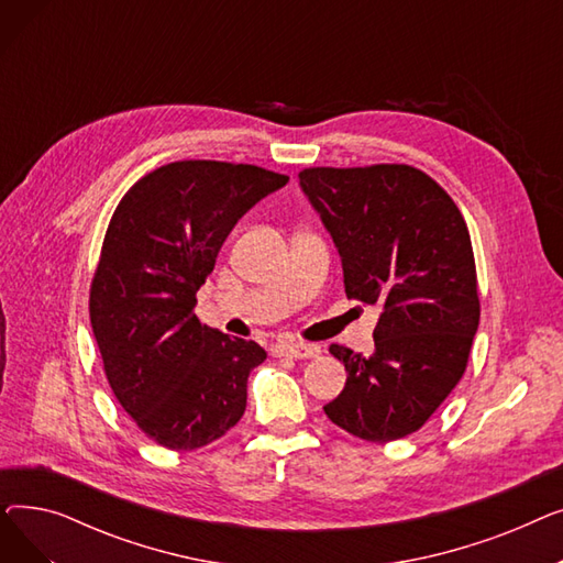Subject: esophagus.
Listing matches in <instances>:
<instances>
[{"instance_id":"34e87169","label":"esophagus","mask_w":563,"mask_h":563,"mask_svg":"<svg viewBox=\"0 0 563 563\" xmlns=\"http://www.w3.org/2000/svg\"><path fill=\"white\" fill-rule=\"evenodd\" d=\"M278 349H280L283 356L299 358V361L314 358V356H319V351H321L317 344H306V342H289V344H283Z\"/></svg>"}]
</instances>
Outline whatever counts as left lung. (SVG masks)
Wrapping results in <instances>:
<instances>
[{
    "label": "left lung",
    "mask_w": 563,
    "mask_h": 563,
    "mask_svg": "<svg viewBox=\"0 0 563 563\" xmlns=\"http://www.w3.org/2000/svg\"><path fill=\"white\" fill-rule=\"evenodd\" d=\"M299 180L333 236L346 297L380 306L369 356L331 344L346 383L323 412L369 442L404 438L456 388L479 327L463 214L435 180L406 164L303 168Z\"/></svg>",
    "instance_id": "1"
}]
</instances>
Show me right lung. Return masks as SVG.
Listing matches in <instances>:
<instances>
[{"label":"right lung","mask_w":563,"mask_h":563,"mask_svg":"<svg viewBox=\"0 0 563 563\" xmlns=\"http://www.w3.org/2000/svg\"><path fill=\"white\" fill-rule=\"evenodd\" d=\"M287 180L251 164L173 162L143 175L109 221L91 327L115 399L166 450L210 445L244 416L266 351L200 323L196 291L236 221Z\"/></svg>","instance_id":"obj_1"}]
</instances>
